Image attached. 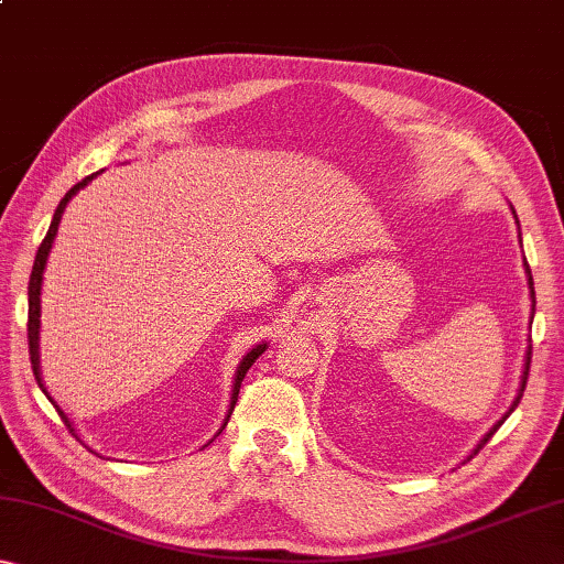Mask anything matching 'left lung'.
<instances>
[{
	"instance_id": "1",
	"label": "left lung",
	"mask_w": 564,
	"mask_h": 564,
	"mask_svg": "<svg viewBox=\"0 0 564 564\" xmlns=\"http://www.w3.org/2000/svg\"><path fill=\"white\" fill-rule=\"evenodd\" d=\"M514 218H518V216H514ZM524 271H528V285H530V295H532V301H534V283H532V271H530L528 261H524ZM532 311H534V305H532ZM530 358H532V343H530V348H528V358H524V373H522V386H520V393H518V398H514V403H512V408H510V413H512L514 408H518V403H520V400H522V390H524V386H528V376H530ZM510 413H508V415H510ZM508 415H505V417H508ZM505 417H502V420H505ZM498 425H500V423H498ZM498 425H495L492 431L482 437L480 445H477V451H480V447L490 441L492 433L498 431Z\"/></svg>"
}]
</instances>
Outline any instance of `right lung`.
<instances>
[{
	"mask_svg": "<svg viewBox=\"0 0 564 564\" xmlns=\"http://www.w3.org/2000/svg\"><path fill=\"white\" fill-rule=\"evenodd\" d=\"M97 174H99V171H97ZM97 174H91V176H87V178H82L79 184L72 186L69 191H66V196L62 198L59 206H56L54 218H52V226H50V231H46L44 241H42V246H40V251H36V259H34V265H32V275H30V321H26V340H30V360H32L34 378H36V383H40V388L44 390V395L50 398V400H52V395L46 393V388H44L42 378H40V350H36V340H40V291H42V273H44V265H46V256H50V251H52V243H54L56 228H59V221H62L64 206L69 204V198L76 194V191L87 186L89 181H91L94 176H97ZM263 350H265V343H261V346H256L251 352H246V358L241 360V366H238V370H236V380H234V393H231V408H228L226 423H228V417H231V413H234V405H236V400H238V390H241V380L246 378L248 368L253 366L256 358H259ZM52 403H54V400H52ZM54 408L59 410V415H62V420H64V425L69 427V431L74 433V427H72V423H69V417L64 415V410H62L59 405H56V403H54ZM226 423H224V425H226Z\"/></svg>",
	"mask_w": 564,
	"mask_h": 564,
	"instance_id": "add662e5",
	"label": "right lung"
}]
</instances>
